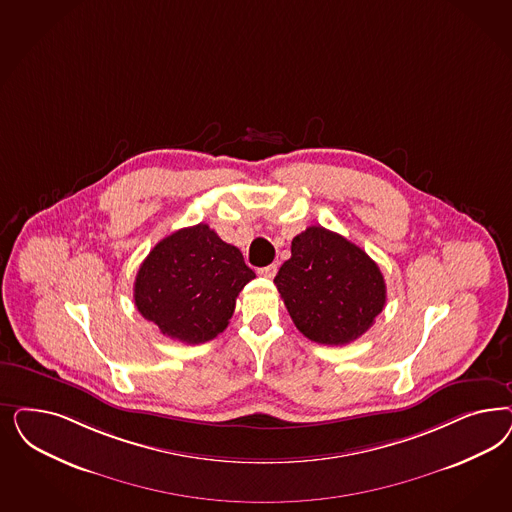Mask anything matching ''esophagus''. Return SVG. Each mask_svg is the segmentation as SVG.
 <instances>
[{"instance_id": "1", "label": "esophagus", "mask_w": 512, "mask_h": 512, "mask_svg": "<svg viewBox=\"0 0 512 512\" xmlns=\"http://www.w3.org/2000/svg\"><path fill=\"white\" fill-rule=\"evenodd\" d=\"M277 271H279V267H277V264H271L262 267V269H260L258 273H260L262 277H265V279H273V277L277 275Z\"/></svg>"}]
</instances>
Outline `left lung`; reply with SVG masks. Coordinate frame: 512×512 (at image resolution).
Here are the masks:
<instances>
[{
  "mask_svg": "<svg viewBox=\"0 0 512 512\" xmlns=\"http://www.w3.org/2000/svg\"><path fill=\"white\" fill-rule=\"evenodd\" d=\"M297 330L320 345H347L382 313L386 284L365 250L343 235L311 226L292 241L275 277Z\"/></svg>",
  "mask_w": 512,
  "mask_h": 512,
  "instance_id": "obj_1",
  "label": "left lung"
}]
</instances>
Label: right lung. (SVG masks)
I'll list each match as a JSON object with an SVG mask.
<instances>
[{"label":"right lung","mask_w":512,"mask_h":512,"mask_svg":"<svg viewBox=\"0 0 512 512\" xmlns=\"http://www.w3.org/2000/svg\"><path fill=\"white\" fill-rule=\"evenodd\" d=\"M256 273L207 224L162 239L139 267L133 299L169 339L199 345L228 328L235 299Z\"/></svg>","instance_id":"1"}]
</instances>
